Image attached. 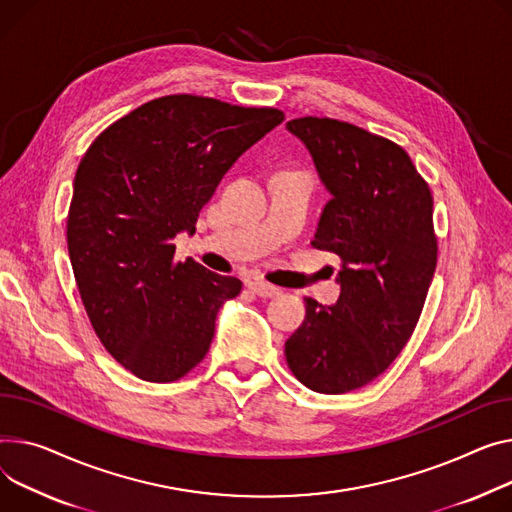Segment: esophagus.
<instances>
[{
	"instance_id": "34e87169",
	"label": "esophagus",
	"mask_w": 512,
	"mask_h": 512,
	"mask_svg": "<svg viewBox=\"0 0 512 512\" xmlns=\"http://www.w3.org/2000/svg\"><path fill=\"white\" fill-rule=\"evenodd\" d=\"M249 290H253L257 296H261V298H274V296H278L282 290L278 288V286H274V284H267V282H263V280H251L249 282Z\"/></svg>"
}]
</instances>
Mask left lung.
Segmentation results:
<instances>
[{"label":"left lung","instance_id":"obj_1","mask_svg":"<svg viewBox=\"0 0 512 512\" xmlns=\"http://www.w3.org/2000/svg\"><path fill=\"white\" fill-rule=\"evenodd\" d=\"M286 129L311 152L331 199L313 247L342 259L333 306L304 298L306 317L288 337L286 362L317 393L360 389L405 348L436 269L432 193L395 142L327 117Z\"/></svg>","mask_w":512,"mask_h":512}]
</instances>
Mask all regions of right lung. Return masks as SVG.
<instances>
[{
    "instance_id": "add662e5",
    "label": "right lung",
    "mask_w": 512,
    "mask_h": 512,
    "mask_svg": "<svg viewBox=\"0 0 512 512\" xmlns=\"http://www.w3.org/2000/svg\"><path fill=\"white\" fill-rule=\"evenodd\" d=\"M284 121L269 107L170 94L102 131L86 150L67 214V251L88 319L138 379L173 383L208 354L220 306L243 282L193 259L175 236L228 168Z\"/></svg>"
}]
</instances>
